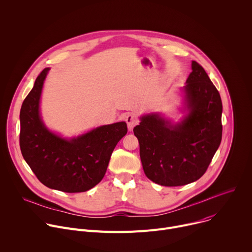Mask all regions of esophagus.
Masks as SVG:
<instances>
[{
    "instance_id": "1",
    "label": "esophagus",
    "mask_w": 252,
    "mask_h": 252,
    "mask_svg": "<svg viewBox=\"0 0 252 252\" xmlns=\"http://www.w3.org/2000/svg\"><path fill=\"white\" fill-rule=\"evenodd\" d=\"M125 121L126 122L127 128H128L129 130H131V129L134 127V126H136L137 123H138V120H137L136 116L133 115V114H127V115L125 117Z\"/></svg>"
}]
</instances>
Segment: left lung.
Instances as JSON below:
<instances>
[{
  "label": "left lung",
  "instance_id": "left-lung-1",
  "mask_svg": "<svg viewBox=\"0 0 252 252\" xmlns=\"http://www.w3.org/2000/svg\"><path fill=\"white\" fill-rule=\"evenodd\" d=\"M185 87L189 109L182 124L158 115L142 117L133 133L148 178L163 187H181L199 179L218 151L222 136L220 94L195 61Z\"/></svg>",
  "mask_w": 252,
  "mask_h": 252
}]
</instances>
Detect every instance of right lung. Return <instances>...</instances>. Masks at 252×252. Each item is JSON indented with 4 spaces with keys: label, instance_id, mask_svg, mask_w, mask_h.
<instances>
[{
    "label": "right lung",
    "instance_id": "add662e5",
    "mask_svg": "<svg viewBox=\"0 0 252 252\" xmlns=\"http://www.w3.org/2000/svg\"><path fill=\"white\" fill-rule=\"evenodd\" d=\"M50 68H44L23 101L20 122L22 155L46 187L63 192H84L103 178L118 142L126 134L125 122L99 126L82 136L63 139L41 121L39 102Z\"/></svg>",
    "mask_w": 252,
    "mask_h": 252
}]
</instances>
